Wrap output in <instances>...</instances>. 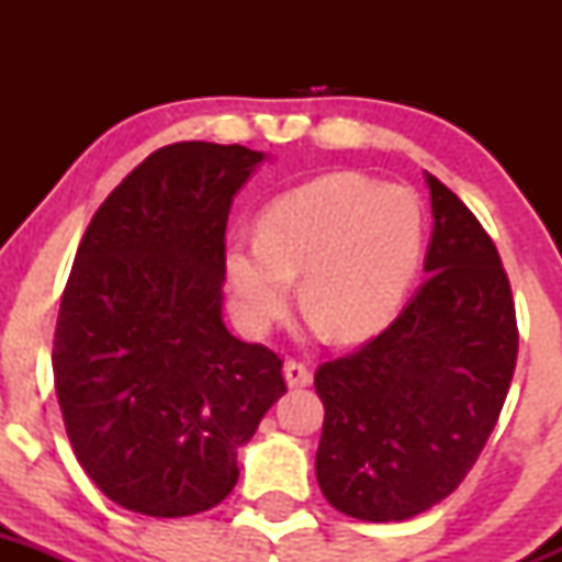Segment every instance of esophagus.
<instances>
[{"label":"esophagus","mask_w":562,"mask_h":562,"mask_svg":"<svg viewBox=\"0 0 562 562\" xmlns=\"http://www.w3.org/2000/svg\"><path fill=\"white\" fill-rule=\"evenodd\" d=\"M282 375H285V383L291 389H304L313 383L310 370L304 364H299V361H285V367H282Z\"/></svg>","instance_id":"obj_1"}]
</instances>
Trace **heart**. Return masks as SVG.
I'll list each match as a JSON object with an SVG mask.
<instances>
[{
    "label": "heart",
    "instance_id": "obj_1",
    "mask_svg": "<svg viewBox=\"0 0 562 562\" xmlns=\"http://www.w3.org/2000/svg\"><path fill=\"white\" fill-rule=\"evenodd\" d=\"M424 255V209L405 184L339 171L282 192L258 217V239L223 249L231 310L266 334L302 299L339 342H359L400 313Z\"/></svg>",
    "mask_w": 562,
    "mask_h": 562
}]
</instances>
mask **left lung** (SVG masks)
I'll use <instances>...</instances> for the list:
<instances>
[{
  "mask_svg": "<svg viewBox=\"0 0 562 562\" xmlns=\"http://www.w3.org/2000/svg\"><path fill=\"white\" fill-rule=\"evenodd\" d=\"M432 236L424 285L353 356L315 372V475L337 512L402 522L462 484L495 429L517 367V315L501 255L468 206L424 173Z\"/></svg>",
  "mask_w": 562,
  "mask_h": 562,
  "instance_id": "1",
  "label": "left lung"
}]
</instances>
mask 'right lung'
<instances>
[{
  "label": "right lung",
  "instance_id": "add662e5",
  "mask_svg": "<svg viewBox=\"0 0 562 562\" xmlns=\"http://www.w3.org/2000/svg\"><path fill=\"white\" fill-rule=\"evenodd\" d=\"M269 155L171 144L89 223L61 296L54 383L67 438L108 501L192 517L239 481L236 454L285 394L282 359L223 323L234 195Z\"/></svg>",
  "mask_w": 562,
  "mask_h": 562
}]
</instances>
